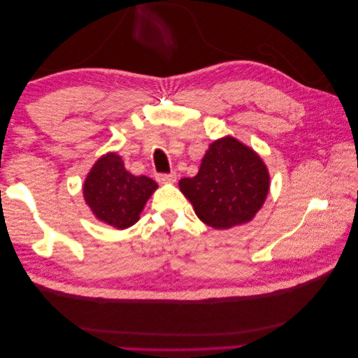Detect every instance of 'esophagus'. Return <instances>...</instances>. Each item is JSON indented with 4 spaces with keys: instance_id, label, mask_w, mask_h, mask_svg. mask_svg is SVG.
Instances as JSON below:
<instances>
[{
    "instance_id": "34e87169",
    "label": "esophagus",
    "mask_w": 358,
    "mask_h": 358,
    "mask_svg": "<svg viewBox=\"0 0 358 358\" xmlns=\"http://www.w3.org/2000/svg\"><path fill=\"white\" fill-rule=\"evenodd\" d=\"M157 180L159 183H175L176 182V171L159 173V175L157 176Z\"/></svg>"
}]
</instances>
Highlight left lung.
<instances>
[{
  "mask_svg": "<svg viewBox=\"0 0 358 358\" xmlns=\"http://www.w3.org/2000/svg\"><path fill=\"white\" fill-rule=\"evenodd\" d=\"M268 182L262 158L236 138L224 137L209 146L196 176L179 180V188L204 224L222 230L254 218Z\"/></svg>",
  "mask_w": 358,
  "mask_h": 358,
  "instance_id": "obj_1",
  "label": "left lung"
}]
</instances>
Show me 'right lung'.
Returning <instances> with one entry per match:
<instances>
[{"mask_svg":"<svg viewBox=\"0 0 358 358\" xmlns=\"http://www.w3.org/2000/svg\"><path fill=\"white\" fill-rule=\"evenodd\" d=\"M158 188L148 176H134L116 154L95 162L83 185V197L100 221L115 229H128L140 218L148 199Z\"/></svg>","mask_w":358,"mask_h":358,"instance_id":"1","label":"right lung"}]
</instances>
